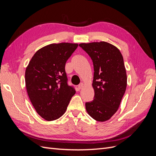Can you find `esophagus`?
<instances>
[{
	"instance_id": "esophagus-1",
	"label": "esophagus",
	"mask_w": 156,
	"mask_h": 156,
	"mask_svg": "<svg viewBox=\"0 0 156 156\" xmlns=\"http://www.w3.org/2000/svg\"><path fill=\"white\" fill-rule=\"evenodd\" d=\"M83 87H84V84L83 83H81L79 84V85L78 86V89L79 90H81V89H82L83 88Z\"/></svg>"
}]
</instances>
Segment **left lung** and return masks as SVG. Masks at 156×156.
<instances>
[{"label": "left lung", "instance_id": "left-lung-1", "mask_svg": "<svg viewBox=\"0 0 156 156\" xmlns=\"http://www.w3.org/2000/svg\"><path fill=\"white\" fill-rule=\"evenodd\" d=\"M79 46L92 60L94 100L85 103L86 110L98 122L109 120L118 111L127 87L123 56L116 46L108 42L82 43Z\"/></svg>", "mask_w": 156, "mask_h": 156}]
</instances>
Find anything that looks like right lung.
Returning a JSON list of instances; mask_svg holds the SVG:
<instances>
[{"instance_id": "1", "label": "right lung", "mask_w": 156, "mask_h": 156, "mask_svg": "<svg viewBox=\"0 0 156 156\" xmlns=\"http://www.w3.org/2000/svg\"><path fill=\"white\" fill-rule=\"evenodd\" d=\"M77 44H51L36 51L25 71V84L32 104L48 121L59 119L66 111L75 89L68 85L65 64Z\"/></svg>"}]
</instances>
